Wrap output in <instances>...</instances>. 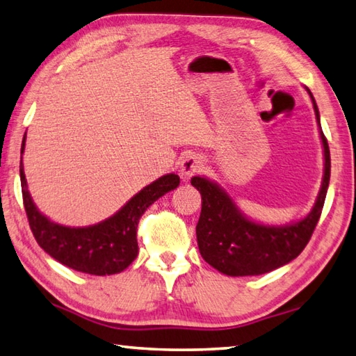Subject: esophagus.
Instances as JSON below:
<instances>
[{"label": "esophagus", "instance_id": "1", "mask_svg": "<svg viewBox=\"0 0 356 356\" xmlns=\"http://www.w3.org/2000/svg\"><path fill=\"white\" fill-rule=\"evenodd\" d=\"M202 168V159L195 154L184 156L181 161V172L184 175H194Z\"/></svg>", "mask_w": 356, "mask_h": 356}]
</instances>
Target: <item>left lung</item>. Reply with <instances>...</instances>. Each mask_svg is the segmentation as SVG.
Returning <instances> with one entry per match:
<instances>
[{"label":"left lung","instance_id":"obj_1","mask_svg":"<svg viewBox=\"0 0 356 356\" xmlns=\"http://www.w3.org/2000/svg\"><path fill=\"white\" fill-rule=\"evenodd\" d=\"M307 90L313 99L316 118L319 122V109L314 97L309 89ZM321 139L325 156V172L319 197L311 213L292 225L269 227L248 220L219 186L202 177L191 179L192 186L200 191L203 200L197 223V242L203 259L209 266L229 277L261 275L288 264L303 252L321 219L330 183L332 162L327 137L322 129Z\"/></svg>","mask_w":356,"mask_h":356}]
</instances>
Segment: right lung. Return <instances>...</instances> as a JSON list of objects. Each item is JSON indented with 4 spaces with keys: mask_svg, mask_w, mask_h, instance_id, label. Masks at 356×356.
<instances>
[{
    "mask_svg": "<svg viewBox=\"0 0 356 356\" xmlns=\"http://www.w3.org/2000/svg\"><path fill=\"white\" fill-rule=\"evenodd\" d=\"M20 179L24 211L37 244L60 264L90 275H112L133 263L139 250L137 225L142 214L153 202L179 184L178 175H164L143 188L109 219L97 225L72 228L54 223L39 213L31 200L23 167H20Z\"/></svg>",
    "mask_w": 356,
    "mask_h": 356,
    "instance_id": "1",
    "label": "right lung"
}]
</instances>
